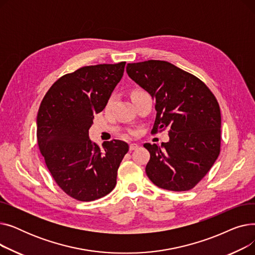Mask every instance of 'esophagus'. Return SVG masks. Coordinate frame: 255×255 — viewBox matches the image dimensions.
<instances>
[{
    "mask_svg": "<svg viewBox=\"0 0 255 255\" xmlns=\"http://www.w3.org/2000/svg\"><path fill=\"white\" fill-rule=\"evenodd\" d=\"M129 149H130V151L136 150V149H138V144H137V143H130Z\"/></svg>",
    "mask_w": 255,
    "mask_h": 255,
    "instance_id": "34e87169",
    "label": "esophagus"
}]
</instances>
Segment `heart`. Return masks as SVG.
I'll use <instances>...</instances> for the list:
<instances>
[{"instance_id": "heart-1", "label": "heart", "mask_w": 255, "mask_h": 255, "mask_svg": "<svg viewBox=\"0 0 255 255\" xmlns=\"http://www.w3.org/2000/svg\"><path fill=\"white\" fill-rule=\"evenodd\" d=\"M137 92H139V91H136V92H134V93H137ZM134 93H133V94H134ZM112 100H113V99H111V100H110V102H109V105H111V103H112Z\"/></svg>"}]
</instances>
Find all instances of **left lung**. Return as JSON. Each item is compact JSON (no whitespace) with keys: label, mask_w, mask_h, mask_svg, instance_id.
Instances as JSON below:
<instances>
[{"label":"left lung","mask_w":255,"mask_h":255,"mask_svg":"<svg viewBox=\"0 0 255 255\" xmlns=\"http://www.w3.org/2000/svg\"><path fill=\"white\" fill-rule=\"evenodd\" d=\"M128 76L156 100L152 132L167 128L169 140L144 143L150 152L145 166L159 188L187 191L202 180L220 153L221 114L209 88L166 61L127 64Z\"/></svg>","instance_id":"left-lung-1"}]
</instances>
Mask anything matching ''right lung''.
Returning a JSON list of instances; mask_svg holds the SVG:
<instances>
[{"label":"right lung","mask_w":255,"mask_h":255,"mask_svg":"<svg viewBox=\"0 0 255 255\" xmlns=\"http://www.w3.org/2000/svg\"><path fill=\"white\" fill-rule=\"evenodd\" d=\"M126 62L86 66L68 73L45 94L37 115V140L60 188L80 202L109 194L129 145L114 139L103 150L89 137L94 115L102 112L123 76Z\"/></svg>","instance_id":"1"}]
</instances>
